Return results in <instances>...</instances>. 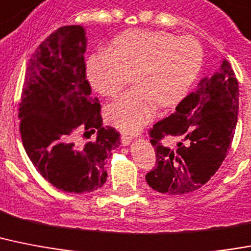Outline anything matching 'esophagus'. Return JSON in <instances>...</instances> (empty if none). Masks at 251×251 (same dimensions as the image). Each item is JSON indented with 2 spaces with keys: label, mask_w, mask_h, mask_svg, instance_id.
<instances>
[{
  "label": "esophagus",
  "mask_w": 251,
  "mask_h": 251,
  "mask_svg": "<svg viewBox=\"0 0 251 251\" xmlns=\"http://www.w3.org/2000/svg\"><path fill=\"white\" fill-rule=\"evenodd\" d=\"M131 140H132V136L126 135V134H122V135H121V143H122V146H129Z\"/></svg>",
  "instance_id": "esophagus-1"
}]
</instances>
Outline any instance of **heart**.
Wrapping results in <instances>:
<instances>
[{"label":"heart","instance_id":"heart-1","mask_svg":"<svg viewBox=\"0 0 251 251\" xmlns=\"http://www.w3.org/2000/svg\"><path fill=\"white\" fill-rule=\"evenodd\" d=\"M202 64V49L191 37L160 30L136 29L113 40L109 51L93 54L86 63L91 86L113 98L134 75L136 87L107 108L109 121L135 132L154 115L156 104L174 107L187 95Z\"/></svg>","mask_w":251,"mask_h":251}]
</instances>
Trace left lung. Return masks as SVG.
Segmentation results:
<instances>
[{
    "label": "left lung",
    "instance_id": "8db88e82",
    "mask_svg": "<svg viewBox=\"0 0 251 251\" xmlns=\"http://www.w3.org/2000/svg\"><path fill=\"white\" fill-rule=\"evenodd\" d=\"M238 115V82L231 64L201 79L175 112L150 130L156 164L146 175L161 193L183 195L201 188L218 172L231 148ZM174 139L177 146H168Z\"/></svg>",
    "mask_w": 251,
    "mask_h": 251
}]
</instances>
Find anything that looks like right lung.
I'll return each mask as SVG.
<instances>
[{"label": "right lung", "mask_w": 251, "mask_h": 251, "mask_svg": "<svg viewBox=\"0 0 251 251\" xmlns=\"http://www.w3.org/2000/svg\"><path fill=\"white\" fill-rule=\"evenodd\" d=\"M81 25L52 32L32 54L19 104L20 135L34 168L49 183L71 193L93 192L107 180L105 160L120 146V132L103 126L91 97ZM97 138L83 145L75 135Z\"/></svg>", "instance_id": "right-lung-1"}]
</instances>
